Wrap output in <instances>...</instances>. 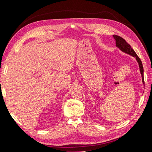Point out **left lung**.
Masks as SVG:
<instances>
[{
  "label": "left lung",
  "mask_w": 152,
  "mask_h": 152,
  "mask_svg": "<svg viewBox=\"0 0 152 152\" xmlns=\"http://www.w3.org/2000/svg\"><path fill=\"white\" fill-rule=\"evenodd\" d=\"M113 37H114V39H115L117 47H118L119 49H120L122 51L126 53L127 54H130L133 57L136 58L137 61L138 62V64H139L140 70L141 77H142V81L144 84L145 81H144V76H143V67H142V62L141 61L140 58L137 56V55L136 54L134 50H133V49L131 48V45L129 44L123 38H122L121 37L116 35H113Z\"/></svg>",
  "instance_id": "1"
}]
</instances>
